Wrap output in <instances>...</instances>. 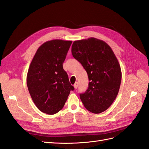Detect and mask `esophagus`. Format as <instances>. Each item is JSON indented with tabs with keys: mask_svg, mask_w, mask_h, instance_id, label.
Here are the masks:
<instances>
[{
	"mask_svg": "<svg viewBox=\"0 0 149 149\" xmlns=\"http://www.w3.org/2000/svg\"><path fill=\"white\" fill-rule=\"evenodd\" d=\"M78 82H76L74 84V88L75 89H76L78 88Z\"/></svg>",
	"mask_w": 149,
	"mask_h": 149,
	"instance_id": "esophagus-1",
	"label": "esophagus"
}]
</instances>
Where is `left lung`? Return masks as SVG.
Segmentation results:
<instances>
[{"instance_id": "left-lung-1", "label": "left lung", "mask_w": 149, "mask_h": 149, "mask_svg": "<svg viewBox=\"0 0 149 149\" xmlns=\"http://www.w3.org/2000/svg\"><path fill=\"white\" fill-rule=\"evenodd\" d=\"M71 53L88 76V88L80 94L86 109L94 114L105 111L116 100L121 83L120 66L114 53L107 43L94 37L76 40Z\"/></svg>"}]
</instances>
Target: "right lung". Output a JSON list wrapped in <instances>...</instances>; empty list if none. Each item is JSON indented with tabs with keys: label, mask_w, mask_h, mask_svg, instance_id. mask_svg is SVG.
<instances>
[{
	"label": "right lung",
	"mask_w": 149,
	"mask_h": 149,
	"mask_svg": "<svg viewBox=\"0 0 149 149\" xmlns=\"http://www.w3.org/2000/svg\"><path fill=\"white\" fill-rule=\"evenodd\" d=\"M72 41L52 40L43 43L36 52L29 68L26 84L38 109L52 115L61 110L71 85L63 63Z\"/></svg>",
	"instance_id": "obj_1"
}]
</instances>
